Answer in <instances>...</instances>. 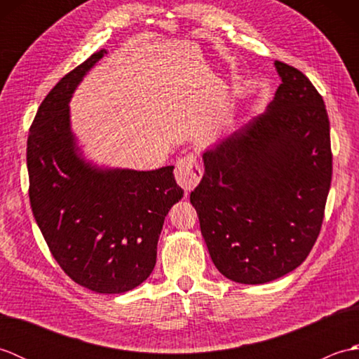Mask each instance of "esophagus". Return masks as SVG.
Masks as SVG:
<instances>
[{"label": "esophagus", "instance_id": "obj_1", "mask_svg": "<svg viewBox=\"0 0 359 359\" xmlns=\"http://www.w3.org/2000/svg\"><path fill=\"white\" fill-rule=\"evenodd\" d=\"M174 175L177 184L185 189V193L188 194L189 191L199 185V182L202 179V170L199 163H197V158L194 154H188L185 157L179 158L177 165H175Z\"/></svg>", "mask_w": 359, "mask_h": 359}]
</instances>
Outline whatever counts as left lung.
<instances>
[{"label":"left lung","mask_w":359,"mask_h":359,"mask_svg":"<svg viewBox=\"0 0 359 359\" xmlns=\"http://www.w3.org/2000/svg\"><path fill=\"white\" fill-rule=\"evenodd\" d=\"M274 67L273 100L203 152V177L189 196L211 261L239 284H265L306 261L332 182L323 97L301 71Z\"/></svg>","instance_id":"1"}]
</instances>
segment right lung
Listing matches in <instances>:
<instances>
[{
    "label": "right lung",
    "instance_id": "add662e5",
    "mask_svg": "<svg viewBox=\"0 0 359 359\" xmlns=\"http://www.w3.org/2000/svg\"><path fill=\"white\" fill-rule=\"evenodd\" d=\"M106 49L60 80L38 108L27 139L29 199L52 256L74 282L117 294L154 270L168 211L184 197L174 166L152 171L98 166L83 156L69 102Z\"/></svg>",
    "mask_w": 359,
    "mask_h": 359
}]
</instances>
